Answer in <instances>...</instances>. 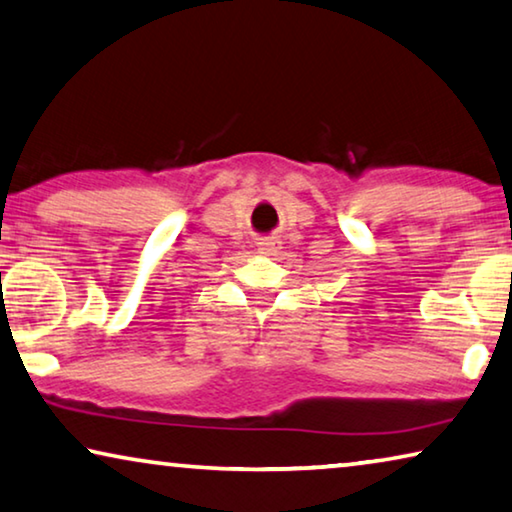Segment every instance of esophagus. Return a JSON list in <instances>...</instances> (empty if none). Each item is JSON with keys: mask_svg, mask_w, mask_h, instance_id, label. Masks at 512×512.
Wrapping results in <instances>:
<instances>
[{"mask_svg": "<svg viewBox=\"0 0 512 512\" xmlns=\"http://www.w3.org/2000/svg\"><path fill=\"white\" fill-rule=\"evenodd\" d=\"M257 246H259L257 250L262 255H276L280 250V241L276 239V236H264V239H259Z\"/></svg>", "mask_w": 512, "mask_h": 512, "instance_id": "34e87169", "label": "esophagus"}]
</instances>
